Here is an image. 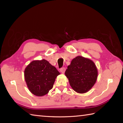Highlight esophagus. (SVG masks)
I'll return each instance as SVG.
<instances>
[{
	"label": "esophagus",
	"instance_id": "esophagus-1",
	"mask_svg": "<svg viewBox=\"0 0 123 123\" xmlns=\"http://www.w3.org/2000/svg\"><path fill=\"white\" fill-rule=\"evenodd\" d=\"M65 70H66V68L64 67H62L61 68V69H60V72H61L62 73H63V74L64 72H65Z\"/></svg>",
	"mask_w": 123,
	"mask_h": 123
}]
</instances>
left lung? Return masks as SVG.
<instances>
[{
	"label": "left lung",
	"instance_id": "8db88e82",
	"mask_svg": "<svg viewBox=\"0 0 123 123\" xmlns=\"http://www.w3.org/2000/svg\"><path fill=\"white\" fill-rule=\"evenodd\" d=\"M98 69L92 60L78 56L67 67L65 75L74 91L85 93L92 88L98 78Z\"/></svg>",
	"mask_w": 123,
	"mask_h": 123
}]
</instances>
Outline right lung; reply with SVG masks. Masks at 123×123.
<instances>
[{"instance_id":"add662e5","label":"right lung","mask_w":123,"mask_h":123,"mask_svg":"<svg viewBox=\"0 0 123 123\" xmlns=\"http://www.w3.org/2000/svg\"><path fill=\"white\" fill-rule=\"evenodd\" d=\"M59 74L56 68L44 59L32 61L24 70V79L29 90L38 97L48 93Z\"/></svg>"}]
</instances>
